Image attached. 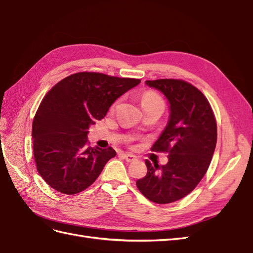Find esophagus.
<instances>
[{
    "mask_svg": "<svg viewBox=\"0 0 253 253\" xmlns=\"http://www.w3.org/2000/svg\"><path fill=\"white\" fill-rule=\"evenodd\" d=\"M124 158L126 159V162H127V163H133L137 159V157L135 155L128 154V153H126V154H124Z\"/></svg>",
    "mask_w": 253,
    "mask_h": 253,
    "instance_id": "34e87169",
    "label": "esophagus"
}]
</instances>
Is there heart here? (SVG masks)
I'll return each mask as SVG.
<instances>
[{
	"label": "heart",
	"mask_w": 253,
	"mask_h": 253,
	"mask_svg": "<svg viewBox=\"0 0 253 253\" xmlns=\"http://www.w3.org/2000/svg\"><path fill=\"white\" fill-rule=\"evenodd\" d=\"M141 103H142V105H145V104H164L162 98H160L157 94L153 93V91H149V93H145L142 96Z\"/></svg>",
	"instance_id": "obj_1"
}]
</instances>
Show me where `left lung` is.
Listing matches in <instances>:
<instances>
[{
    "label": "left lung",
    "instance_id": "obj_1",
    "mask_svg": "<svg viewBox=\"0 0 253 253\" xmlns=\"http://www.w3.org/2000/svg\"><path fill=\"white\" fill-rule=\"evenodd\" d=\"M165 95L170 116L152 151L168 152L164 166L145 160L148 173L136 186L149 201L169 204L188 195L205 176L216 145L217 127L209 101L192 84L177 79L145 81Z\"/></svg>",
    "mask_w": 253,
    "mask_h": 253
}]
</instances>
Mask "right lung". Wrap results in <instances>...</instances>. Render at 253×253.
Masks as SVG:
<instances>
[{
    "label": "right lung",
    "mask_w": 253,
    "mask_h": 253,
    "mask_svg": "<svg viewBox=\"0 0 253 253\" xmlns=\"http://www.w3.org/2000/svg\"><path fill=\"white\" fill-rule=\"evenodd\" d=\"M139 83V79L82 72L61 80L45 95L32 136L37 170L47 185L72 195L97 179L116 151L89 147V126L104 118L110 106Z\"/></svg>",
    "instance_id": "right-lung-1"
}]
</instances>
